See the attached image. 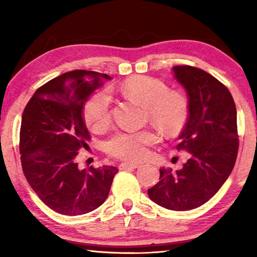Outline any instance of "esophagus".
<instances>
[{"label":"esophagus","instance_id":"esophagus-1","mask_svg":"<svg viewBox=\"0 0 257 257\" xmlns=\"http://www.w3.org/2000/svg\"><path fill=\"white\" fill-rule=\"evenodd\" d=\"M140 167L139 163H130V162H122L121 165L119 166L120 170H127V169H136Z\"/></svg>","mask_w":257,"mask_h":257}]
</instances>
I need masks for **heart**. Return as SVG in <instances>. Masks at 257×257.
<instances>
[{
    "mask_svg": "<svg viewBox=\"0 0 257 257\" xmlns=\"http://www.w3.org/2000/svg\"><path fill=\"white\" fill-rule=\"evenodd\" d=\"M124 98L146 108L147 116L167 136H178L184 129L189 118V100L182 92L169 91L163 81L136 76L125 79L118 87ZM111 97L108 90L101 89L91 95L84 106V119L92 129L102 130L110 123ZM158 141L152 129L141 132L113 134L106 143L109 155L128 161H138L149 154L148 147Z\"/></svg>",
    "mask_w": 257,
    "mask_h": 257,
    "instance_id": "b5f03b06",
    "label": "heart"
}]
</instances>
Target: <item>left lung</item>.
<instances>
[{
    "label": "left lung",
    "instance_id": "left-lung-1",
    "mask_svg": "<svg viewBox=\"0 0 257 257\" xmlns=\"http://www.w3.org/2000/svg\"><path fill=\"white\" fill-rule=\"evenodd\" d=\"M172 70L190 106L177 149L190 158L176 172L161 168L148 195L166 209L189 211L209 201L233 170L238 151L236 107L230 90L209 73L187 65Z\"/></svg>",
    "mask_w": 257,
    "mask_h": 257
}]
</instances>
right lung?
Instances as JSON below:
<instances>
[{
  "label": "right lung",
  "instance_id": "obj_1",
  "mask_svg": "<svg viewBox=\"0 0 257 257\" xmlns=\"http://www.w3.org/2000/svg\"><path fill=\"white\" fill-rule=\"evenodd\" d=\"M107 74L65 73L40 87L27 102L20 132L24 176L44 203L63 215H81L106 201L116 167L78 168V150L90 139L83 110Z\"/></svg>",
  "mask_w": 257,
  "mask_h": 257
}]
</instances>
